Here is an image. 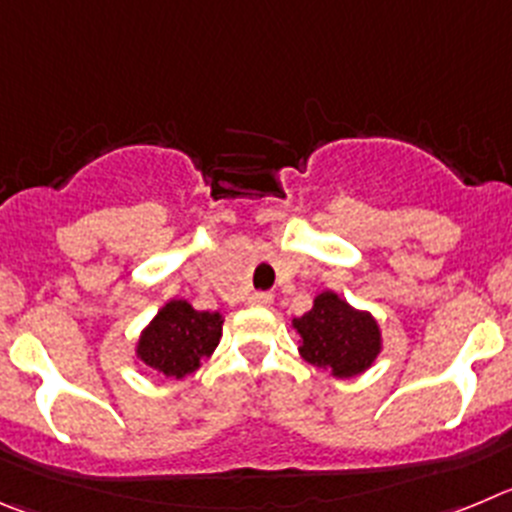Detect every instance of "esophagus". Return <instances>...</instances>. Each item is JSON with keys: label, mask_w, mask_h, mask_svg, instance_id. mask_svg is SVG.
<instances>
[{"label": "esophagus", "mask_w": 512, "mask_h": 512, "mask_svg": "<svg viewBox=\"0 0 512 512\" xmlns=\"http://www.w3.org/2000/svg\"><path fill=\"white\" fill-rule=\"evenodd\" d=\"M247 303L255 305V308H267V305L272 303V293H265V290H260V293H252L250 298H247Z\"/></svg>", "instance_id": "34e87169"}]
</instances>
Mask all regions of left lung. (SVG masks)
Masks as SVG:
<instances>
[{
    "mask_svg": "<svg viewBox=\"0 0 512 512\" xmlns=\"http://www.w3.org/2000/svg\"><path fill=\"white\" fill-rule=\"evenodd\" d=\"M300 353L318 369L346 379L374 364L381 348V333L369 313H358L336 293H321L305 315L295 318Z\"/></svg>",
    "mask_w": 512,
    "mask_h": 512,
    "instance_id": "8db88e82",
    "label": "left lung"
}]
</instances>
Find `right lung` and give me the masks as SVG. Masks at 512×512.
Segmentation results:
<instances>
[{
    "mask_svg": "<svg viewBox=\"0 0 512 512\" xmlns=\"http://www.w3.org/2000/svg\"><path fill=\"white\" fill-rule=\"evenodd\" d=\"M222 336V315L194 310L186 300H171L159 310L138 341V356L164 376L191 374L199 361L217 348Z\"/></svg>",
    "mask_w": 512,
    "mask_h": 512,
    "instance_id": "add662e5",
    "label": "right lung"
}]
</instances>
